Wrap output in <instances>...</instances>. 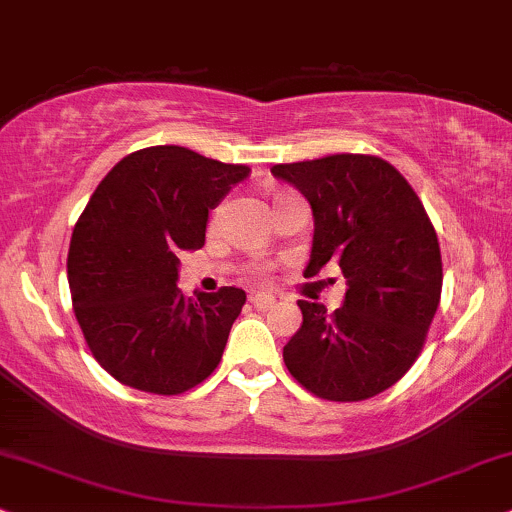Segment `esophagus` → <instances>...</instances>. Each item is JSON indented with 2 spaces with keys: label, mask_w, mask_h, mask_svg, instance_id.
Instances as JSON below:
<instances>
[{
  "label": "esophagus",
  "mask_w": 512,
  "mask_h": 512,
  "mask_svg": "<svg viewBox=\"0 0 512 512\" xmlns=\"http://www.w3.org/2000/svg\"><path fill=\"white\" fill-rule=\"evenodd\" d=\"M251 304H254L256 311H270V308L275 306V296L254 294V296H251Z\"/></svg>",
  "instance_id": "obj_1"
}]
</instances>
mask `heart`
Returning a JSON list of instances; mask_svg holds the SVG:
<instances>
[{
  "mask_svg": "<svg viewBox=\"0 0 512 512\" xmlns=\"http://www.w3.org/2000/svg\"><path fill=\"white\" fill-rule=\"evenodd\" d=\"M282 199H285V197H277V199H275V204H277V201H282ZM218 218H220V208L216 211V216H213V220H218ZM249 273L254 275L256 280H266L268 273H270V268H268V266H263V263H256V266H251V268H249Z\"/></svg>",
  "mask_w": 512,
  "mask_h": 512,
  "instance_id": "heart-1",
  "label": "heart"
}]
</instances>
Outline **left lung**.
I'll list each match as a JSON object with an SVG mask.
<instances>
[{
	"mask_svg": "<svg viewBox=\"0 0 512 512\" xmlns=\"http://www.w3.org/2000/svg\"><path fill=\"white\" fill-rule=\"evenodd\" d=\"M313 208V277L337 263L344 306L299 301L304 323L282 358L301 387L325 401H365L394 387L418 361L441 299L434 225L408 180L372 154L277 163Z\"/></svg>",
	"mask_w": 512,
	"mask_h": 512,
	"instance_id": "left-lung-1",
	"label": "left lung"
}]
</instances>
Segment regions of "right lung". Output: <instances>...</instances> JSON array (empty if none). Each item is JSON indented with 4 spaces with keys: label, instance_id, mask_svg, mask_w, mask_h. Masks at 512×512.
I'll return each mask as SVG.
<instances>
[{
    "label": "right lung",
    "instance_id": "1",
    "mask_svg": "<svg viewBox=\"0 0 512 512\" xmlns=\"http://www.w3.org/2000/svg\"><path fill=\"white\" fill-rule=\"evenodd\" d=\"M249 173L161 144L132 151L94 189L73 227L68 287L82 337L113 380L175 396L218 368L246 294L220 287L187 299L178 256L204 246L208 208Z\"/></svg>",
    "mask_w": 512,
    "mask_h": 512
}]
</instances>
